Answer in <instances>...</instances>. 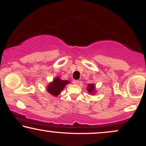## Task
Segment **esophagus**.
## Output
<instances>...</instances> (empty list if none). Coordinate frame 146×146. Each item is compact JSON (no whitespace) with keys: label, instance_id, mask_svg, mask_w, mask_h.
Instances as JSON below:
<instances>
[{"label":"esophagus","instance_id":"obj_1","mask_svg":"<svg viewBox=\"0 0 146 146\" xmlns=\"http://www.w3.org/2000/svg\"><path fill=\"white\" fill-rule=\"evenodd\" d=\"M73 83L74 84H78L80 83V81H79V80H73Z\"/></svg>","mask_w":146,"mask_h":146}]
</instances>
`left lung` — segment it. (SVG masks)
<instances>
[{
    "label": "left lung",
    "mask_w": 146,
    "mask_h": 146,
    "mask_svg": "<svg viewBox=\"0 0 146 146\" xmlns=\"http://www.w3.org/2000/svg\"><path fill=\"white\" fill-rule=\"evenodd\" d=\"M86 89L88 90V92L89 93H95V86L94 84H88L87 86Z\"/></svg>",
    "instance_id": "left-lung-1"
}]
</instances>
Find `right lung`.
<instances>
[{"label":"right lung","mask_w":146,"mask_h":146,"mask_svg":"<svg viewBox=\"0 0 146 146\" xmlns=\"http://www.w3.org/2000/svg\"><path fill=\"white\" fill-rule=\"evenodd\" d=\"M69 83V82L67 80H62L60 78L56 77L52 82L48 85L46 90L50 94H51L53 96H57L62 92L66 84Z\"/></svg>","instance_id":"obj_1"}]
</instances>
